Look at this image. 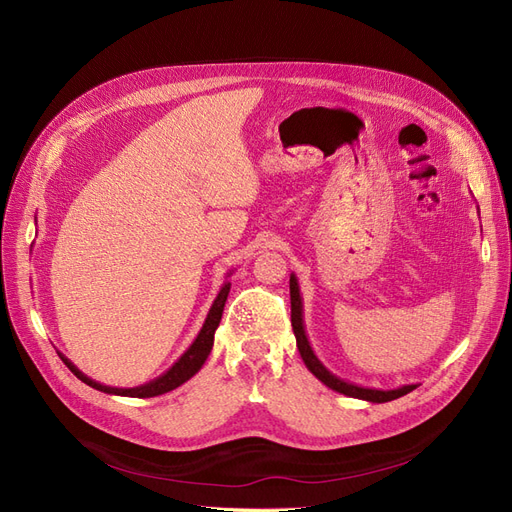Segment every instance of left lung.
<instances>
[{
	"instance_id": "8db88e82",
	"label": "left lung",
	"mask_w": 512,
	"mask_h": 512,
	"mask_svg": "<svg viewBox=\"0 0 512 512\" xmlns=\"http://www.w3.org/2000/svg\"><path fill=\"white\" fill-rule=\"evenodd\" d=\"M289 293H291V325H293L295 342H298V351L304 359L306 368L312 374H315L325 387L349 395V398L366 400V402H372V404H383V402L398 400V398H402V395L410 393L412 389H417V385H402L398 389H387V391L385 389H370V387H361V385L344 381V378L329 372L321 364L319 357L315 355V351H312V346L308 342L306 327H304V302H302V293H300V285H298V276H295V274L289 276Z\"/></svg>"
}]
</instances>
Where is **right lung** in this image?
I'll list each match as a JSON object with an SVG mask.
<instances>
[{
	"label": "right lung",
	"instance_id": "right-lung-1",
	"mask_svg": "<svg viewBox=\"0 0 512 512\" xmlns=\"http://www.w3.org/2000/svg\"><path fill=\"white\" fill-rule=\"evenodd\" d=\"M232 274H234V270H229L225 278H229ZM229 287H232V283H229V280H225L223 287L219 289V295H217V298H214V302H212V306L208 310V315H206V321H204V325L200 329V334L195 336V340L191 342L189 349L174 361L172 368H168L161 376L153 378V381H148L144 385L129 387V389L108 387V385H102V383L93 381V378H89L87 374H82L65 355L59 353V357L63 359V364L74 372L76 378H80L82 383L97 389V391H104V393H110V395H125V398H155V395L168 393V391L180 387L183 383H187L189 378L200 372L202 366L206 364V359H208V355L212 351V344H214V332H217V327H219L221 317H223V308H225V300H227V295H229Z\"/></svg>",
	"mask_w": 512,
	"mask_h": 512
}]
</instances>
